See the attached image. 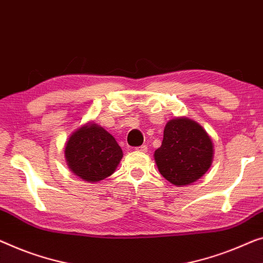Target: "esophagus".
<instances>
[{
	"label": "esophagus",
	"mask_w": 263,
	"mask_h": 263,
	"mask_svg": "<svg viewBox=\"0 0 263 263\" xmlns=\"http://www.w3.org/2000/svg\"><path fill=\"white\" fill-rule=\"evenodd\" d=\"M136 150H137V151H139V152H146V151H147V147L145 146V145H142V146L136 147Z\"/></svg>",
	"instance_id": "34e87169"
}]
</instances>
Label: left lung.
I'll return each instance as SVG.
<instances>
[{
	"label": "left lung",
	"instance_id": "obj_1",
	"mask_svg": "<svg viewBox=\"0 0 263 263\" xmlns=\"http://www.w3.org/2000/svg\"><path fill=\"white\" fill-rule=\"evenodd\" d=\"M213 154V142L202 126L187 118H175L165 125L155 160L164 178L175 185H187L208 171Z\"/></svg>",
	"mask_w": 263,
	"mask_h": 263
}]
</instances>
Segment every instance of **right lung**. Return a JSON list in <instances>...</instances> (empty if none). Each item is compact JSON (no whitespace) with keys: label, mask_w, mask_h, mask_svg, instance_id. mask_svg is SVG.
Wrapping results in <instances>:
<instances>
[{"label":"right lung","mask_w":263,"mask_h":263,"mask_svg":"<svg viewBox=\"0 0 263 263\" xmlns=\"http://www.w3.org/2000/svg\"><path fill=\"white\" fill-rule=\"evenodd\" d=\"M65 156L73 174L86 182H99L115 172L123 151L107 131L89 123L69 137Z\"/></svg>","instance_id":"add662e5"}]
</instances>
